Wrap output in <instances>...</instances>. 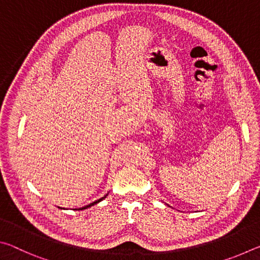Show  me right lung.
<instances>
[{
	"label": "right lung",
	"instance_id": "add662e5",
	"mask_svg": "<svg viewBox=\"0 0 260 260\" xmlns=\"http://www.w3.org/2000/svg\"><path fill=\"white\" fill-rule=\"evenodd\" d=\"M105 197H107V195H105L104 197H102V199H100V200H98V201H95V202H93V203H90L89 205H86V206H83V208H80L79 210H85V209H87V208H90V206H93V205H95V204H98L99 202H101L102 200H104ZM77 210V209H76Z\"/></svg>",
	"mask_w": 260,
	"mask_h": 260
}]
</instances>
